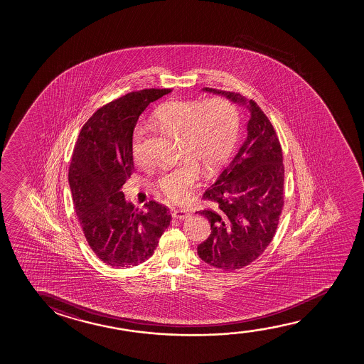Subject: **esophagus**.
I'll use <instances>...</instances> for the list:
<instances>
[{
    "label": "esophagus",
    "instance_id": "34e87169",
    "mask_svg": "<svg viewBox=\"0 0 364 364\" xmlns=\"http://www.w3.org/2000/svg\"><path fill=\"white\" fill-rule=\"evenodd\" d=\"M189 216V211L186 209H183V208L175 209L174 211H173V218H174V219L184 220L188 219Z\"/></svg>",
    "mask_w": 364,
    "mask_h": 364
}]
</instances>
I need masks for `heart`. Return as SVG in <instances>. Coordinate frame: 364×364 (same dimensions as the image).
Listing matches in <instances>:
<instances>
[{
    "label": "heart",
    "mask_w": 364,
    "mask_h": 364,
    "mask_svg": "<svg viewBox=\"0 0 364 364\" xmlns=\"http://www.w3.org/2000/svg\"><path fill=\"white\" fill-rule=\"evenodd\" d=\"M153 119L165 134L180 139V151L189 159L156 180L158 189L168 199L183 201L199 176L198 164L211 171L229 156L237 136V112L224 98L173 100L161 105ZM144 139V128L136 125L130 138V154L139 166L148 164Z\"/></svg>",
    "instance_id": "obj_1"
}]
</instances>
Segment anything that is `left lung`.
<instances>
[{
    "label": "left lung",
    "instance_id": "1",
    "mask_svg": "<svg viewBox=\"0 0 364 364\" xmlns=\"http://www.w3.org/2000/svg\"><path fill=\"white\" fill-rule=\"evenodd\" d=\"M203 90L250 112L246 139L203 195L214 208L199 211L211 225L209 237L198 246L200 259L234 271L254 262L274 239L284 206L282 150L274 127L254 100L232 92Z\"/></svg>",
    "mask_w": 364,
    "mask_h": 364
}]
</instances>
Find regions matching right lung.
Instances as JSON below:
<instances>
[{
	"label": "right lung",
	"mask_w": 364,
	"mask_h": 364,
	"mask_svg": "<svg viewBox=\"0 0 364 364\" xmlns=\"http://www.w3.org/2000/svg\"><path fill=\"white\" fill-rule=\"evenodd\" d=\"M168 93L151 88L110 102L90 117L75 143L68 173L75 214L90 249L112 267L149 259L170 225L164 205L151 200L139 211L122 191L134 170L132 132L145 108Z\"/></svg>",
	"instance_id": "right-lung-1"
}]
</instances>
